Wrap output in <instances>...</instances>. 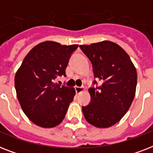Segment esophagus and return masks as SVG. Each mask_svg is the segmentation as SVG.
Returning <instances> with one entry per match:
<instances>
[{
	"instance_id": "1",
	"label": "esophagus",
	"mask_w": 153,
	"mask_h": 153,
	"mask_svg": "<svg viewBox=\"0 0 153 153\" xmlns=\"http://www.w3.org/2000/svg\"><path fill=\"white\" fill-rule=\"evenodd\" d=\"M74 89H75V91H76L77 94H80L81 92L85 91V88H84L83 86H82V87H80V86H75Z\"/></svg>"
}]
</instances>
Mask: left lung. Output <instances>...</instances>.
Wrapping results in <instances>:
<instances>
[{"label":"left lung","mask_w":153,"mask_h":153,"mask_svg":"<svg viewBox=\"0 0 153 153\" xmlns=\"http://www.w3.org/2000/svg\"><path fill=\"white\" fill-rule=\"evenodd\" d=\"M79 48L92 63L94 77L102 82L89 89L91 102L82 107V113L92 126L108 128L129 109L136 93L137 71L128 54L114 42L105 40ZM93 84H98L97 81Z\"/></svg>","instance_id":"left-lung-1"}]
</instances>
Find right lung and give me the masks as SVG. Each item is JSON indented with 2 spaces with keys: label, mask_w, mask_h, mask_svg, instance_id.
I'll use <instances>...</instances> for the list:
<instances>
[{
  "label": "right lung",
  "mask_w": 153,
  "mask_h": 153,
  "mask_svg": "<svg viewBox=\"0 0 153 153\" xmlns=\"http://www.w3.org/2000/svg\"><path fill=\"white\" fill-rule=\"evenodd\" d=\"M79 45L46 41L27 53L16 73L18 101L30 121L43 128H52L64 119L75 91L55 82L66 76L71 55Z\"/></svg>",
  "instance_id": "obj_1"
}]
</instances>
